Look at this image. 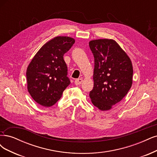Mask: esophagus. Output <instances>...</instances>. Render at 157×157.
Instances as JSON below:
<instances>
[{
    "mask_svg": "<svg viewBox=\"0 0 157 157\" xmlns=\"http://www.w3.org/2000/svg\"><path fill=\"white\" fill-rule=\"evenodd\" d=\"M82 82V78H78L77 80H75V84H76L77 86L80 85Z\"/></svg>",
    "mask_w": 157,
    "mask_h": 157,
    "instance_id": "1",
    "label": "esophagus"
}]
</instances>
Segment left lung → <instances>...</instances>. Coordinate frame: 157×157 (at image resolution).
<instances>
[{"label": "left lung", "mask_w": 157, "mask_h": 157, "mask_svg": "<svg viewBox=\"0 0 157 157\" xmlns=\"http://www.w3.org/2000/svg\"><path fill=\"white\" fill-rule=\"evenodd\" d=\"M89 46L95 62L94 85L90 92V99L99 110H109L121 101L131 88L132 62L113 40H91Z\"/></svg>", "instance_id": "obj_1"}]
</instances>
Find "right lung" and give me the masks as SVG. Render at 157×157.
Segmentation results:
<instances>
[{
  "label": "right lung",
  "instance_id": "add662e5",
  "mask_svg": "<svg viewBox=\"0 0 157 157\" xmlns=\"http://www.w3.org/2000/svg\"><path fill=\"white\" fill-rule=\"evenodd\" d=\"M75 42L70 37H55L32 58L26 73L27 89L37 103L45 107L54 105L71 83L63 55Z\"/></svg>",
  "mask_w": 157,
  "mask_h": 157
}]
</instances>
